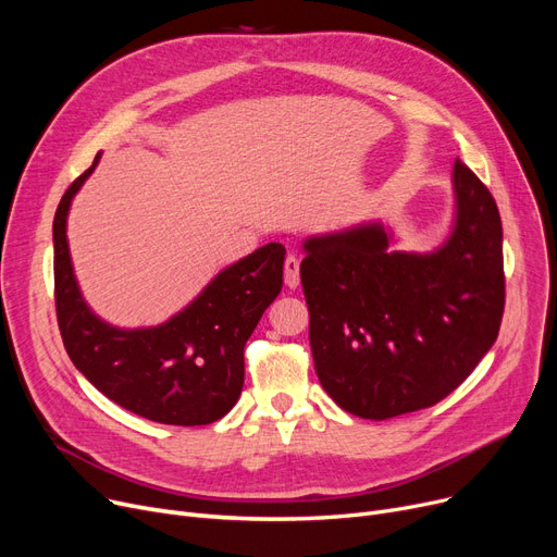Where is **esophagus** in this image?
Returning a JSON list of instances; mask_svg holds the SVG:
<instances>
[{
  "mask_svg": "<svg viewBox=\"0 0 557 557\" xmlns=\"http://www.w3.org/2000/svg\"><path fill=\"white\" fill-rule=\"evenodd\" d=\"M284 282L290 288H296L300 284V259L296 255H288L284 259Z\"/></svg>",
  "mask_w": 557,
  "mask_h": 557,
  "instance_id": "1",
  "label": "esophagus"
}]
</instances>
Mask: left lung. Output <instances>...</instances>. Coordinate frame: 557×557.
I'll return each mask as SVG.
<instances>
[{
  "label": "left lung",
  "mask_w": 557,
  "mask_h": 557,
  "mask_svg": "<svg viewBox=\"0 0 557 557\" xmlns=\"http://www.w3.org/2000/svg\"><path fill=\"white\" fill-rule=\"evenodd\" d=\"M454 194V230L433 252L391 250L382 223L305 242L300 280L315 374L347 413L388 420L437 404L499 336L502 216L460 160Z\"/></svg>",
  "instance_id": "left-lung-1"
}]
</instances>
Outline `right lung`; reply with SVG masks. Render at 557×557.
<instances>
[{"mask_svg": "<svg viewBox=\"0 0 557 557\" xmlns=\"http://www.w3.org/2000/svg\"><path fill=\"white\" fill-rule=\"evenodd\" d=\"M99 158L70 185L53 216V296L67 355L87 382L135 416L175 426L212 424L242 395L244 347L282 290L286 250L257 248L158 327H112L85 305L67 246L72 198Z\"/></svg>", "mask_w": 557, "mask_h": 557, "instance_id": "1", "label": "right lung"}]
</instances>
